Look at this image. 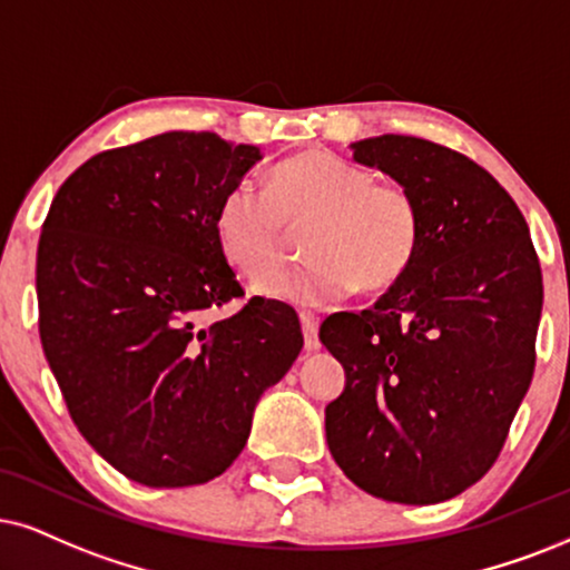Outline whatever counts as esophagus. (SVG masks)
Masks as SVG:
<instances>
[{
	"label": "esophagus",
	"instance_id": "34e87169",
	"mask_svg": "<svg viewBox=\"0 0 570 570\" xmlns=\"http://www.w3.org/2000/svg\"><path fill=\"white\" fill-rule=\"evenodd\" d=\"M299 323H302V334H305V350L307 352H318L321 350L318 318H315L313 313H299Z\"/></svg>",
	"mask_w": 570,
	"mask_h": 570
}]
</instances>
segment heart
<instances>
[{"label": "heart", "instance_id": "1", "mask_svg": "<svg viewBox=\"0 0 570 570\" xmlns=\"http://www.w3.org/2000/svg\"><path fill=\"white\" fill-rule=\"evenodd\" d=\"M307 257L265 273L255 289L292 305L318 307L357 286L384 292L405 276L421 247V213L413 194L379 184L371 170L331 153L294 155L271 170L268 191L249 178L223 194L215 210V239L244 276L278 261L286 226H302Z\"/></svg>", "mask_w": 570, "mask_h": 570}]
</instances>
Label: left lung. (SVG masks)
<instances>
[{
    "label": "left lung",
    "instance_id": "obj_1",
    "mask_svg": "<svg viewBox=\"0 0 570 570\" xmlns=\"http://www.w3.org/2000/svg\"><path fill=\"white\" fill-rule=\"evenodd\" d=\"M350 149L413 194L421 247L371 309L323 321L347 376L326 405L328 450L368 494L434 505L505 444L534 376L542 271L518 205L465 155L400 134Z\"/></svg>",
    "mask_w": 570,
    "mask_h": 570
}]
</instances>
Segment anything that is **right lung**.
<instances>
[{
	"instance_id": "obj_1",
	"label": "right lung",
	"mask_w": 570,
	"mask_h": 570,
	"mask_svg": "<svg viewBox=\"0 0 570 570\" xmlns=\"http://www.w3.org/2000/svg\"><path fill=\"white\" fill-rule=\"evenodd\" d=\"M261 147L168 131L94 155L57 191L36 255L39 334L86 442L144 487L220 476L257 400L302 350L297 313L242 297L215 239L223 194Z\"/></svg>"
}]
</instances>
